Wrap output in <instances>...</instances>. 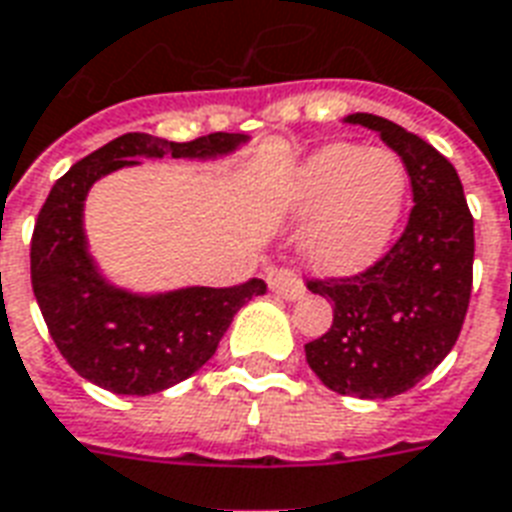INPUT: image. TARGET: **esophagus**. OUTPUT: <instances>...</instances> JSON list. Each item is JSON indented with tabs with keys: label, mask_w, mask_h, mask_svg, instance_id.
<instances>
[{
	"label": "esophagus",
	"mask_w": 512,
	"mask_h": 512,
	"mask_svg": "<svg viewBox=\"0 0 512 512\" xmlns=\"http://www.w3.org/2000/svg\"><path fill=\"white\" fill-rule=\"evenodd\" d=\"M268 287L276 295H282L284 300H300L306 295V287L300 282L298 273L287 271V268H276V271L268 273Z\"/></svg>",
	"instance_id": "1"
}]
</instances>
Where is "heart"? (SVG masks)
Instances as JSON below:
<instances>
[{"instance_id":"heart-1","label":"heart","mask_w":512,"mask_h":512,"mask_svg":"<svg viewBox=\"0 0 512 512\" xmlns=\"http://www.w3.org/2000/svg\"><path fill=\"white\" fill-rule=\"evenodd\" d=\"M403 163L386 150L327 144L300 163L284 190L295 217H314L303 257L317 273L351 276L378 260L405 204Z\"/></svg>"}]
</instances>
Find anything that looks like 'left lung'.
I'll list each match as a JSON object with an SVG mask.
<instances>
[{
	"label": "left lung",
	"mask_w": 512,
	"mask_h": 512,
	"mask_svg": "<svg viewBox=\"0 0 512 512\" xmlns=\"http://www.w3.org/2000/svg\"><path fill=\"white\" fill-rule=\"evenodd\" d=\"M343 123L376 131L400 155L413 209L400 239L370 268L308 279V290L333 303V325L306 343V360L338 395L386 400L438 368L462 333L473 292V214L456 169L421 136L368 112Z\"/></svg>",
	"instance_id": "obj_1"
}]
</instances>
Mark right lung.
Masks as SVG:
<instances>
[{
    "label": "right lung",
    "mask_w": 512,
    "mask_h": 512,
    "mask_svg": "<svg viewBox=\"0 0 512 512\" xmlns=\"http://www.w3.org/2000/svg\"><path fill=\"white\" fill-rule=\"evenodd\" d=\"M247 136L209 134L166 142L123 134L77 161L50 190L31 236V287L48 333L69 365L115 395H155L185 381L212 360L233 314L263 295V279L233 287H185L163 295H134L104 282L88 255L83 201L109 171L134 158H214Z\"/></svg>",
    "instance_id": "add662e5"
}]
</instances>
